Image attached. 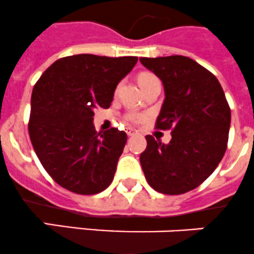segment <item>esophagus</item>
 Returning a JSON list of instances; mask_svg holds the SVG:
<instances>
[{
	"mask_svg": "<svg viewBox=\"0 0 254 254\" xmlns=\"http://www.w3.org/2000/svg\"><path fill=\"white\" fill-rule=\"evenodd\" d=\"M127 136H134V135L136 134V132H135L132 129H127Z\"/></svg>",
	"mask_w": 254,
	"mask_h": 254,
	"instance_id": "esophagus-1",
	"label": "esophagus"
}]
</instances>
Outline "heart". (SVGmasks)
I'll list each match as a JSON object with an SVG mask.
<instances>
[{"instance_id": "1", "label": "heart", "mask_w": 254, "mask_h": 254, "mask_svg": "<svg viewBox=\"0 0 254 254\" xmlns=\"http://www.w3.org/2000/svg\"><path fill=\"white\" fill-rule=\"evenodd\" d=\"M154 79H156V77H155L154 74H151V73H142V74H140V77H139V83L142 88V87H145L146 84H149V83ZM127 120L131 123H134V124H137V123H140L144 120V115L136 114V113H131V114L127 115Z\"/></svg>"}]
</instances>
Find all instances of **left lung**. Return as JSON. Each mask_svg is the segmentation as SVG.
<instances>
[{
  "instance_id": "8db88e82",
  "label": "left lung",
  "mask_w": 254,
  "mask_h": 254,
  "mask_svg": "<svg viewBox=\"0 0 254 254\" xmlns=\"http://www.w3.org/2000/svg\"><path fill=\"white\" fill-rule=\"evenodd\" d=\"M162 82L165 99L157 129H172L164 144L147 135L140 164L147 182L166 195L196 189L217 167L227 149L231 109L217 78L189 57L140 58Z\"/></svg>"
}]
</instances>
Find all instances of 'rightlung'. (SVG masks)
I'll return each instance as SVG.
<instances>
[{
  "label": "right lung",
  "instance_id": "right-lung-1",
  "mask_svg": "<svg viewBox=\"0 0 254 254\" xmlns=\"http://www.w3.org/2000/svg\"><path fill=\"white\" fill-rule=\"evenodd\" d=\"M137 57L75 54L56 61L34 85L28 124L32 145L52 179L80 195L104 191L114 179L127 134L98 132L94 110L109 108Z\"/></svg>",
  "mask_w": 254,
  "mask_h": 254
}]
</instances>
